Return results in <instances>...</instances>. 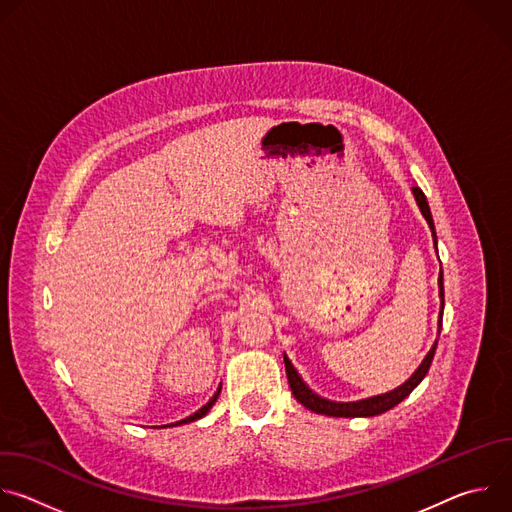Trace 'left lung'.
Wrapping results in <instances>:
<instances>
[{"label":"left lung","mask_w":512,"mask_h":512,"mask_svg":"<svg viewBox=\"0 0 512 512\" xmlns=\"http://www.w3.org/2000/svg\"><path fill=\"white\" fill-rule=\"evenodd\" d=\"M413 196L417 200V206L421 210V214L425 216V221L431 229V237L433 241L437 243V237H435V227H433V218H431V210H429V204H427V198L425 194L421 192V188L413 186ZM437 285H440V298H442V310H444V273L440 271V279H437ZM440 332H442V312H440ZM435 348H437V340L435 344L431 346V350L427 352V356L423 358V362L419 364V369L411 375L409 381H405L401 387L389 391V393H383V395H377V397H369V399H362V401H352V403H336V401H328L320 395H316L304 381L302 377L298 375V371L294 369V364H291V360L287 356H283V362H285V373H287V381H289V387H291V393H294V397L310 411L314 413H320V415H328V417H373V415H381L389 409H393L395 405H399L405 397H409V393L423 381V377L427 375L429 367H431V360H433V354H435Z\"/></svg>","instance_id":"left-lung-1"}]
</instances>
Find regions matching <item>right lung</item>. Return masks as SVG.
<instances>
[{
  "instance_id": "add662e5",
  "label": "right lung",
  "mask_w": 512,
  "mask_h": 512,
  "mask_svg": "<svg viewBox=\"0 0 512 512\" xmlns=\"http://www.w3.org/2000/svg\"><path fill=\"white\" fill-rule=\"evenodd\" d=\"M218 395H221V387H218V389H216V393L212 395V399H210V401H208V403H206L204 407H200V409H198L196 413H192L190 417H186V419H180V421H176V423H170V425H182V423H190V421H196V419L204 417V415H206V413L210 411V407L214 405V401L218 399ZM170 425H164V427H170Z\"/></svg>"
}]
</instances>
